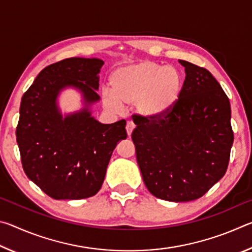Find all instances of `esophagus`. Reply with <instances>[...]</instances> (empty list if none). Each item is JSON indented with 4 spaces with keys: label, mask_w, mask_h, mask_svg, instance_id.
I'll return each instance as SVG.
<instances>
[{
    "label": "esophagus",
    "mask_w": 252,
    "mask_h": 252,
    "mask_svg": "<svg viewBox=\"0 0 252 252\" xmlns=\"http://www.w3.org/2000/svg\"><path fill=\"white\" fill-rule=\"evenodd\" d=\"M135 127V125L132 121H127L126 122V133H127V135H131V133H132V131H133V129Z\"/></svg>",
    "instance_id": "esophagus-1"
}]
</instances>
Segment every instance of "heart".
Listing matches in <instances>:
<instances>
[{"label": "heart", "instance_id": "1", "mask_svg": "<svg viewBox=\"0 0 252 252\" xmlns=\"http://www.w3.org/2000/svg\"><path fill=\"white\" fill-rule=\"evenodd\" d=\"M113 92L104 91L106 108L119 112L123 104H134L144 114H159L176 103L182 76L176 67L142 61L120 67L111 76Z\"/></svg>", "mask_w": 252, "mask_h": 252}]
</instances>
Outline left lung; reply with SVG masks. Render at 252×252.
<instances>
[{"label": "left lung", "instance_id": "obj_1", "mask_svg": "<svg viewBox=\"0 0 252 252\" xmlns=\"http://www.w3.org/2000/svg\"><path fill=\"white\" fill-rule=\"evenodd\" d=\"M186 79L164 112L133 114L131 134L144 185L173 202L201 198L228 169L233 143L231 108L218 81L204 67L179 60Z\"/></svg>", "mask_w": 252, "mask_h": 252}]
</instances>
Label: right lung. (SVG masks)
I'll return each mask as SVG.
<instances>
[{"label": "right lung", "mask_w": 252, "mask_h": 252, "mask_svg": "<svg viewBox=\"0 0 252 252\" xmlns=\"http://www.w3.org/2000/svg\"><path fill=\"white\" fill-rule=\"evenodd\" d=\"M100 59H64L42 70L20 105L16 141L25 174L49 197L78 200L101 189L114 148L126 139V120L102 125L88 108L62 118L60 91L74 87L87 106L99 101Z\"/></svg>", "instance_id": "right-lung-1"}]
</instances>
